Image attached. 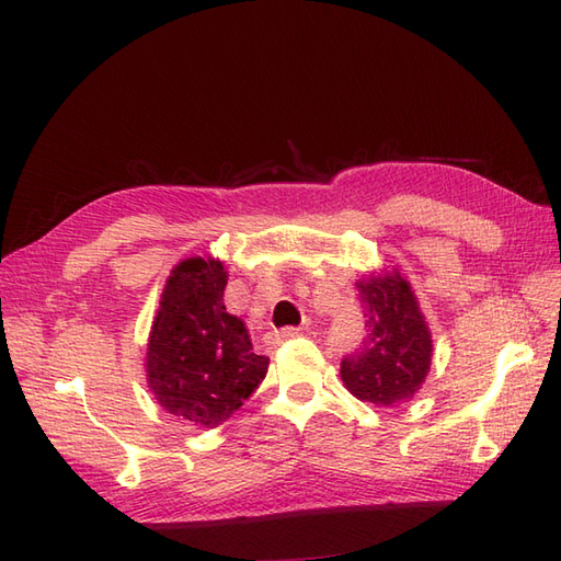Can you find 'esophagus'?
Instances as JSON below:
<instances>
[{
	"label": "esophagus",
	"instance_id": "34e87169",
	"mask_svg": "<svg viewBox=\"0 0 561 561\" xmlns=\"http://www.w3.org/2000/svg\"><path fill=\"white\" fill-rule=\"evenodd\" d=\"M277 342H286V340H294V336H301V328H284L282 332L275 334Z\"/></svg>",
	"mask_w": 561,
	"mask_h": 561
}]
</instances>
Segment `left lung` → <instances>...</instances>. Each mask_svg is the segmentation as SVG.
<instances>
[{
  "mask_svg": "<svg viewBox=\"0 0 561 561\" xmlns=\"http://www.w3.org/2000/svg\"><path fill=\"white\" fill-rule=\"evenodd\" d=\"M356 289L366 316V336L342 358V380L360 401L397 407L421 389L433 340L409 282L397 272L356 282Z\"/></svg>",
  "mask_w": 561,
  "mask_h": 561,
  "instance_id": "8db88e82",
  "label": "left lung"
}]
</instances>
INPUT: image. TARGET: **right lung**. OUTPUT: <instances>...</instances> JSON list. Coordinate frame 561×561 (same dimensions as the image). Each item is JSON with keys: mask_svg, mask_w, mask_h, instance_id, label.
I'll return each mask as SVG.
<instances>
[{"mask_svg": "<svg viewBox=\"0 0 561 561\" xmlns=\"http://www.w3.org/2000/svg\"><path fill=\"white\" fill-rule=\"evenodd\" d=\"M227 272L191 257L167 279L148 344V385L181 421L217 427L237 413L267 373L243 322L225 308Z\"/></svg>", "mask_w": 561, "mask_h": 561, "instance_id": "add662e5", "label": "right lung"}]
</instances>
